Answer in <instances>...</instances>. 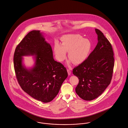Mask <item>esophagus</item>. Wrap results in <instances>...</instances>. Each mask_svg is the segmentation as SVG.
Instances as JSON below:
<instances>
[{
    "label": "esophagus",
    "mask_w": 128,
    "mask_h": 128,
    "mask_svg": "<svg viewBox=\"0 0 128 128\" xmlns=\"http://www.w3.org/2000/svg\"><path fill=\"white\" fill-rule=\"evenodd\" d=\"M67 72H68V74L70 75L71 74V69H67Z\"/></svg>",
    "instance_id": "34e87169"
}]
</instances>
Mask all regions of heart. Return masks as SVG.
I'll return each instance as SVG.
<instances>
[{"instance_id":"obj_1","label":"heart","mask_w":128,"mask_h":128,"mask_svg":"<svg viewBox=\"0 0 128 128\" xmlns=\"http://www.w3.org/2000/svg\"><path fill=\"white\" fill-rule=\"evenodd\" d=\"M61 45L56 43L54 50L58 61H63L66 57V52H69L70 62L80 64L88 57L91 49V44L87 39L79 34H68L61 39Z\"/></svg>"}]
</instances>
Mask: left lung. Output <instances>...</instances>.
<instances>
[{
  "instance_id": "left-lung-1",
  "label": "left lung",
  "mask_w": 128,
  "mask_h": 128,
  "mask_svg": "<svg viewBox=\"0 0 128 128\" xmlns=\"http://www.w3.org/2000/svg\"><path fill=\"white\" fill-rule=\"evenodd\" d=\"M98 43L84 62L73 69L79 80L76 92L80 97L91 100L100 96L110 85L114 72V58L111 44L104 34L95 29Z\"/></svg>"
}]
</instances>
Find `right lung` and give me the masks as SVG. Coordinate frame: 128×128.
I'll return each instance as SVG.
<instances>
[{
  "mask_svg": "<svg viewBox=\"0 0 128 128\" xmlns=\"http://www.w3.org/2000/svg\"><path fill=\"white\" fill-rule=\"evenodd\" d=\"M35 55L34 66L28 70L22 56ZM14 66L18 82L29 96L43 102L52 101L58 94L68 76L66 68L55 61L51 46L39 30H32L16 46Z\"/></svg>",
  "mask_w": 128,
  "mask_h": 128,
  "instance_id": "obj_1",
  "label": "right lung"
}]
</instances>
